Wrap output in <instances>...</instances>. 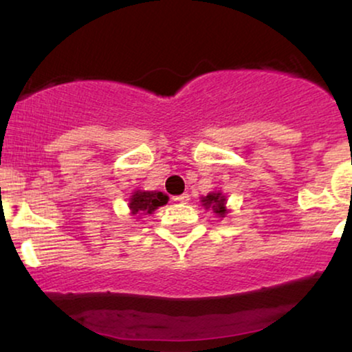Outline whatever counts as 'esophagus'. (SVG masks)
Returning <instances> with one entry per match:
<instances>
[{
    "instance_id": "1",
    "label": "esophagus",
    "mask_w": 352,
    "mask_h": 352,
    "mask_svg": "<svg viewBox=\"0 0 352 352\" xmlns=\"http://www.w3.org/2000/svg\"><path fill=\"white\" fill-rule=\"evenodd\" d=\"M173 201H177V203H182V204H186L190 203V195H179V196H173Z\"/></svg>"
}]
</instances>
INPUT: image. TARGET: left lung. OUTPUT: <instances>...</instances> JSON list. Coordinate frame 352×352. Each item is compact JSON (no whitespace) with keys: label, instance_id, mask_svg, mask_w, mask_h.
Here are the masks:
<instances>
[{"label":"left lung","instance_id":"8db88e82","mask_svg":"<svg viewBox=\"0 0 352 352\" xmlns=\"http://www.w3.org/2000/svg\"><path fill=\"white\" fill-rule=\"evenodd\" d=\"M201 204L206 209H210L217 217L223 219L230 210L227 209V196H225L220 190H214L206 196H201Z\"/></svg>","mask_w":352,"mask_h":352}]
</instances>
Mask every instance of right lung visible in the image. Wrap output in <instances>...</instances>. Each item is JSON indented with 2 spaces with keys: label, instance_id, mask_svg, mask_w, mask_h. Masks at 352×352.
<instances>
[{
  "label": "right lung",
  "instance_id": "right-lung-1",
  "mask_svg": "<svg viewBox=\"0 0 352 352\" xmlns=\"http://www.w3.org/2000/svg\"><path fill=\"white\" fill-rule=\"evenodd\" d=\"M168 201V196L162 191H144V190H135L129 198V209L130 215L133 217L142 219L143 215L153 214L154 210L166 206Z\"/></svg>",
  "mask_w": 352,
  "mask_h": 352
}]
</instances>
